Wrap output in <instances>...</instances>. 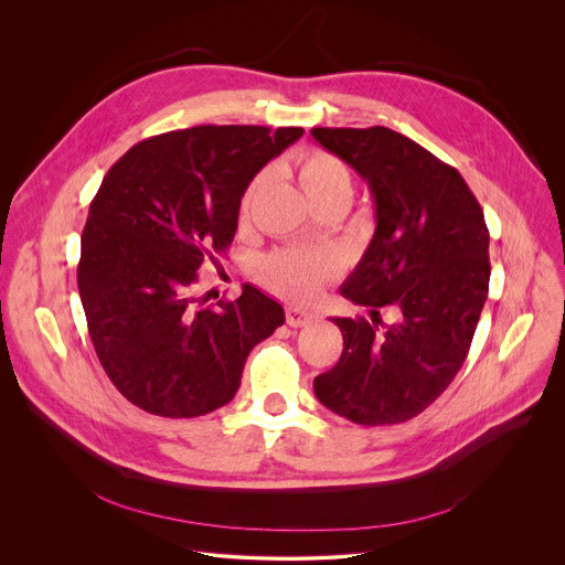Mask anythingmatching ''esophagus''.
Here are the masks:
<instances>
[{
	"mask_svg": "<svg viewBox=\"0 0 565 565\" xmlns=\"http://www.w3.org/2000/svg\"><path fill=\"white\" fill-rule=\"evenodd\" d=\"M312 319H315V315L310 310H306V308H297V306H288L286 308V324L292 327V329L308 327Z\"/></svg>",
	"mask_w": 565,
	"mask_h": 565,
	"instance_id": "34e87169",
	"label": "esophagus"
}]
</instances>
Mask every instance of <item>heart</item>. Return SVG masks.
Segmentation results:
<instances>
[{
	"mask_svg": "<svg viewBox=\"0 0 565 565\" xmlns=\"http://www.w3.org/2000/svg\"><path fill=\"white\" fill-rule=\"evenodd\" d=\"M277 174L290 179L308 205L321 203V201H335L342 205H349L353 196V179L349 168L340 158L327 153V151H310L295 166L279 168ZM264 185V177L255 179L248 192L241 201V214H248L257 192ZM331 268L324 257L312 253H299V250H279L262 259L259 275L273 290L290 297V299H308L315 295V290L324 284Z\"/></svg>",
	"mask_w": 565,
	"mask_h": 565,
	"instance_id": "b5f03b06",
	"label": "heart"
}]
</instances>
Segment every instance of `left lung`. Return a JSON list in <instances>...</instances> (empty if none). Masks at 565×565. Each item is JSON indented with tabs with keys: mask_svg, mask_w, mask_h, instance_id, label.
I'll use <instances>...</instances> for the list:
<instances>
[{
	"mask_svg": "<svg viewBox=\"0 0 565 565\" xmlns=\"http://www.w3.org/2000/svg\"><path fill=\"white\" fill-rule=\"evenodd\" d=\"M369 185L375 232L340 292L371 321L331 317L340 362L315 377L317 399L364 427L423 414L460 371L490 290V232L462 181L431 151L386 127L310 129ZM380 309L394 312L384 326Z\"/></svg>",
	"mask_w": 565,
	"mask_h": 565,
	"instance_id": "1",
	"label": "left lung"
}]
</instances>
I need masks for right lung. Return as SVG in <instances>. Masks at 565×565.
I'll use <instances>...</instances> for the list:
<instances>
[{
  "mask_svg": "<svg viewBox=\"0 0 565 565\" xmlns=\"http://www.w3.org/2000/svg\"><path fill=\"white\" fill-rule=\"evenodd\" d=\"M301 127L201 125L134 145L92 201L77 290L96 355L131 405L205 416L234 397L250 351L284 308L246 284L234 301L194 295L199 268L234 238L241 196Z\"/></svg>",
  "mask_w": 565,
  "mask_h": 565,
  "instance_id": "right-lung-1",
  "label": "right lung"
}]
</instances>
